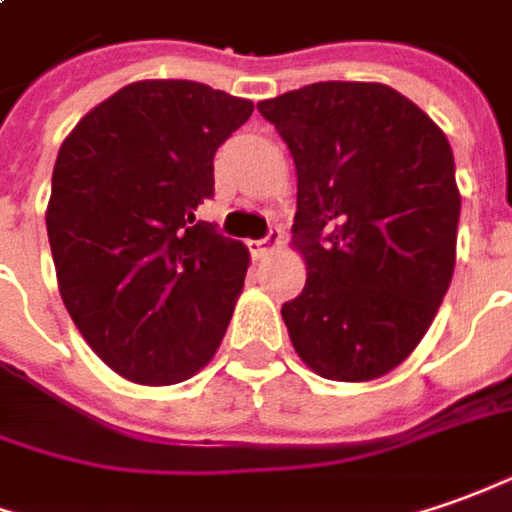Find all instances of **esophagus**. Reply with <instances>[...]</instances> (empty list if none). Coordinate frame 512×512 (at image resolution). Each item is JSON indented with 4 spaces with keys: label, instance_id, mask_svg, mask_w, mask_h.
<instances>
[{
    "label": "esophagus",
    "instance_id": "34e87169",
    "mask_svg": "<svg viewBox=\"0 0 512 512\" xmlns=\"http://www.w3.org/2000/svg\"><path fill=\"white\" fill-rule=\"evenodd\" d=\"M280 246H283V235H280V229H271L263 241L252 243V252H255L257 257H266L271 255V252H277Z\"/></svg>",
    "mask_w": 512,
    "mask_h": 512
}]
</instances>
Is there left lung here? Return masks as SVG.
Here are the masks:
<instances>
[{
  "label": "left lung",
  "mask_w": 512,
  "mask_h": 512,
  "mask_svg": "<svg viewBox=\"0 0 512 512\" xmlns=\"http://www.w3.org/2000/svg\"><path fill=\"white\" fill-rule=\"evenodd\" d=\"M257 111L297 168L291 246L308 277L283 305L291 344L322 378H381L426 336L457 263L446 134L387 83H311Z\"/></svg>",
  "instance_id": "left-lung-1"
}]
</instances>
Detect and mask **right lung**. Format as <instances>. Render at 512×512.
<instances>
[{"mask_svg":"<svg viewBox=\"0 0 512 512\" xmlns=\"http://www.w3.org/2000/svg\"><path fill=\"white\" fill-rule=\"evenodd\" d=\"M255 111L196 81H137L64 139L47 204L58 291L86 344L142 387L207 367L241 297L249 249L196 221L212 156Z\"/></svg>","mask_w":512,"mask_h":512,"instance_id":"1","label":"right lung"}]
</instances>
